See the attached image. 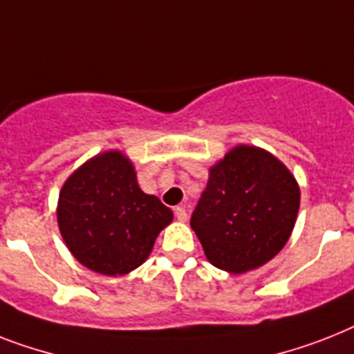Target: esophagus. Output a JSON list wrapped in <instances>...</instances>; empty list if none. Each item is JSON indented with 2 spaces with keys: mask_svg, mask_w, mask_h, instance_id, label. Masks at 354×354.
I'll return each instance as SVG.
<instances>
[{
  "mask_svg": "<svg viewBox=\"0 0 354 354\" xmlns=\"http://www.w3.org/2000/svg\"><path fill=\"white\" fill-rule=\"evenodd\" d=\"M174 214H176V218L180 220V222H187L185 207H176V209H174Z\"/></svg>",
  "mask_w": 354,
  "mask_h": 354,
  "instance_id": "esophagus-1",
  "label": "esophagus"
}]
</instances>
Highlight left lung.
Here are the masks:
<instances>
[{
  "label": "left lung",
  "instance_id": "left-lung-1",
  "mask_svg": "<svg viewBox=\"0 0 354 354\" xmlns=\"http://www.w3.org/2000/svg\"><path fill=\"white\" fill-rule=\"evenodd\" d=\"M300 189L267 151L238 145L209 172L191 216L207 260L232 274L274 258L291 236Z\"/></svg>",
  "mask_w": 354,
  "mask_h": 354
}]
</instances>
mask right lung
I'll use <instances>...</instances> for the list:
<instances>
[{"mask_svg":"<svg viewBox=\"0 0 354 354\" xmlns=\"http://www.w3.org/2000/svg\"><path fill=\"white\" fill-rule=\"evenodd\" d=\"M172 211L138 187L122 152H103L68 178L57 202V225L80 263L116 277L142 266Z\"/></svg>","mask_w":354,"mask_h":354,"instance_id":"1","label":"right lung"}]
</instances>
